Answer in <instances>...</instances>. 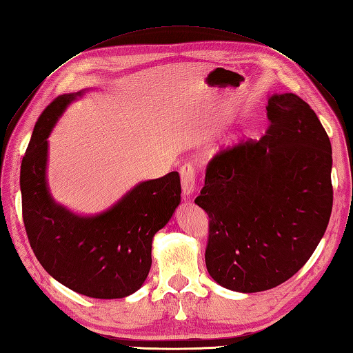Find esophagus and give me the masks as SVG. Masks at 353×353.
<instances>
[{
	"mask_svg": "<svg viewBox=\"0 0 353 353\" xmlns=\"http://www.w3.org/2000/svg\"><path fill=\"white\" fill-rule=\"evenodd\" d=\"M179 175H181V187H183V194L185 199H190L193 193L196 192V176H194V169L192 165H184L179 170Z\"/></svg>",
	"mask_w": 353,
	"mask_h": 353,
	"instance_id": "esophagus-1",
	"label": "esophagus"
}]
</instances>
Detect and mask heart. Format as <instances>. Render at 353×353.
<instances>
[{
    "instance_id": "1",
    "label": "heart",
    "mask_w": 353,
    "mask_h": 353,
    "mask_svg": "<svg viewBox=\"0 0 353 353\" xmlns=\"http://www.w3.org/2000/svg\"><path fill=\"white\" fill-rule=\"evenodd\" d=\"M232 141H234V142H235V141H238V139H236V136H234V137H232Z\"/></svg>"
}]
</instances>
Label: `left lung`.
Instances as JSON below:
<instances>
[{"instance_id": "1", "label": "left lung", "mask_w": 353, "mask_h": 353, "mask_svg": "<svg viewBox=\"0 0 353 353\" xmlns=\"http://www.w3.org/2000/svg\"><path fill=\"white\" fill-rule=\"evenodd\" d=\"M266 134L221 151L194 203L210 217L205 263L241 294L276 288L316 250L332 210V150L319 118L292 92L268 96Z\"/></svg>"}]
</instances>
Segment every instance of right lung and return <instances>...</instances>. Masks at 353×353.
<instances>
[{
	"label": "right lung",
	"instance_id": "add662e5",
	"mask_svg": "<svg viewBox=\"0 0 353 353\" xmlns=\"http://www.w3.org/2000/svg\"><path fill=\"white\" fill-rule=\"evenodd\" d=\"M85 92L57 97L34 125L21 166L23 225L37 261L57 281L90 298H125L148 277L152 238L181 202V183L178 172L141 181L96 216L58 203L48 184V137Z\"/></svg>",
	"mask_w": 353,
	"mask_h": 353
}]
</instances>
